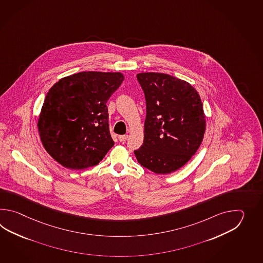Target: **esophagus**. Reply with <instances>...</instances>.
<instances>
[{"label":"esophagus","mask_w":263,"mask_h":263,"mask_svg":"<svg viewBox=\"0 0 263 263\" xmlns=\"http://www.w3.org/2000/svg\"><path fill=\"white\" fill-rule=\"evenodd\" d=\"M127 139H128V135H127V134L119 135V136H118V140H119L120 142H125Z\"/></svg>","instance_id":"esophagus-1"}]
</instances>
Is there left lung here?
Instances as JSON below:
<instances>
[{
  "label": "left lung",
  "instance_id": "obj_1",
  "mask_svg": "<svg viewBox=\"0 0 263 263\" xmlns=\"http://www.w3.org/2000/svg\"><path fill=\"white\" fill-rule=\"evenodd\" d=\"M146 105L144 143L134 154L142 166L169 174L183 166L201 144L206 120L189 83L164 73L136 75Z\"/></svg>",
  "mask_w": 263,
  "mask_h": 263
}]
</instances>
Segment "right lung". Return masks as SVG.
<instances>
[{
	"mask_svg": "<svg viewBox=\"0 0 263 263\" xmlns=\"http://www.w3.org/2000/svg\"><path fill=\"white\" fill-rule=\"evenodd\" d=\"M120 72L84 71L49 90L39 118L45 149L64 167L97 165L115 145L106 102L123 82Z\"/></svg>",
	"mask_w": 263,
	"mask_h": 263,
	"instance_id": "right-lung-1",
	"label": "right lung"
}]
</instances>
